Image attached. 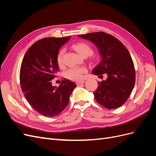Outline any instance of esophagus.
I'll list each match as a JSON object with an SVG mask.
<instances>
[{
	"label": "esophagus",
	"instance_id": "obj_1",
	"mask_svg": "<svg viewBox=\"0 0 156 156\" xmlns=\"http://www.w3.org/2000/svg\"><path fill=\"white\" fill-rule=\"evenodd\" d=\"M84 83H85V81H78V82H76V84H77V86H79V85H81V84H84Z\"/></svg>",
	"mask_w": 156,
	"mask_h": 156
}]
</instances>
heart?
<instances>
[{
  "label": "heart",
  "mask_w": 156,
  "mask_h": 156,
  "mask_svg": "<svg viewBox=\"0 0 156 156\" xmlns=\"http://www.w3.org/2000/svg\"><path fill=\"white\" fill-rule=\"evenodd\" d=\"M73 48L78 53L83 56L91 55L93 53L92 47L86 42H79L73 45ZM64 53V49H61L56 55V62L58 66L62 65V57ZM87 72L85 67L73 66L69 68L65 72V76L66 78L72 81H81L83 78V75Z\"/></svg>",
  "instance_id": "1"
}]
</instances>
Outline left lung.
<instances>
[{
	"mask_svg": "<svg viewBox=\"0 0 156 156\" xmlns=\"http://www.w3.org/2000/svg\"><path fill=\"white\" fill-rule=\"evenodd\" d=\"M79 36L93 42L102 57L93 73L107 75L105 81L98 82L94 92L96 101L108 109L120 107L129 98L135 83L134 64L128 50L115 37L103 32Z\"/></svg>",
	"mask_w": 156,
	"mask_h": 156,
	"instance_id": "left-lung-1",
	"label": "left lung"
}]
</instances>
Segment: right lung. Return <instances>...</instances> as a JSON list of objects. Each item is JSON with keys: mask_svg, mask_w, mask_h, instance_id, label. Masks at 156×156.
Returning <instances> with one entry per match:
<instances>
[{"mask_svg": "<svg viewBox=\"0 0 156 156\" xmlns=\"http://www.w3.org/2000/svg\"><path fill=\"white\" fill-rule=\"evenodd\" d=\"M70 37H46L37 41L22 61L20 74L22 91L31 107L47 117L58 116L64 110L76 87L68 79L62 80L57 88L52 85V79L59 71L56 55Z\"/></svg>", "mask_w": 156, "mask_h": 156, "instance_id": "right-lung-1", "label": "right lung"}]
</instances>
